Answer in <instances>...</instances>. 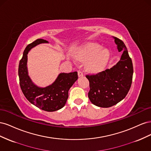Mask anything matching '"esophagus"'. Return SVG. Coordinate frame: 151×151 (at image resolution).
<instances>
[{
	"instance_id": "34e87169",
	"label": "esophagus",
	"mask_w": 151,
	"mask_h": 151,
	"mask_svg": "<svg viewBox=\"0 0 151 151\" xmlns=\"http://www.w3.org/2000/svg\"><path fill=\"white\" fill-rule=\"evenodd\" d=\"M77 72H78V76L79 77H83V73L81 70H79L78 71H77Z\"/></svg>"
}]
</instances>
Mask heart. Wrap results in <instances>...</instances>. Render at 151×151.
<instances>
[{
  "mask_svg": "<svg viewBox=\"0 0 151 151\" xmlns=\"http://www.w3.org/2000/svg\"><path fill=\"white\" fill-rule=\"evenodd\" d=\"M101 47L97 44H90L82 48L77 58L83 60H88L86 63V68L91 72H98L106 65L109 57L107 50H101Z\"/></svg>",
  "mask_w": 151,
  "mask_h": 151,
  "instance_id": "heart-1",
  "label": "heart"
}]
</instances>
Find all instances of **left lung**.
Listing matches in <instances>:
<instances>
[{"mask_svg":"<svg viewBox=\"0 0 151 151\" xmlns=\"http://www.w3.org/2000/svg\"><path fill=\"white\" fill-rule=\"evenodd\" d=\"M118 51H123L120 61L110 69L96 74L86 75L89 81L88 98L96 106L111 107L124 99L132 83L134 68L132 59L122 41L113 37Z\"/></svg>","mask_w":151,"mask_h":151,"instance_id":"obj_1","label":"left lung"}]
</instances>
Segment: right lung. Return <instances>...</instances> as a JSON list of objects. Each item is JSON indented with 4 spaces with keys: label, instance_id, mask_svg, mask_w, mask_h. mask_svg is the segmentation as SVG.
Listing matches in <instances>:
<instances>
[{
    "label": "right lung",
    "instance_id": "add662e5",
    "mask_svg": "<svg viewBox=\"0 0 151 151\" xmlns=\"http://www.w3.org/2000/svg\"><path fill=\"white\" fill-rule=\"evenodd\" d=\"M48 43L43 39H37L29 44L19 62L18 75L22 92L28 101L36 107L46 111H55L65 106L68 97V90L78 79L77 72L60 73L53 84L45 88L36 86L28 76L27 60L29 50L41 43Z\"/></svg>",
    "mask_w": 151,
    "mask_h": 151
}]
</instances>
